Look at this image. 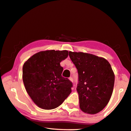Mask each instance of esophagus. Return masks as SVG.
Instances as JSON below:
<instances>
[{
    "mask_svg": "<svg viewBox=\"0 0 131 131\" xmlns=\"http://www.w3.org/2000/svg\"><path fill=\"white\" fill-rule=\"evenodd\" d=\"M69 80L70 81V82H73V78H72V77H70V78H69Z\"/></svg>",
    "mask_w": 131,
    "mask_h": 131,
    "instance_id": "obj_1",
    "label": "esophagus"
}]
</instances>
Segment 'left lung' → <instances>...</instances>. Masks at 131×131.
Wrapping results in <instances>:
<instances>
[{"label":"left lung","mask_w":131,"mask_h":131,"mask_svg":"<svg viewBox=\"0 0 131 131\" xmlns=\"http://www.w3.org/2000/svg\"><path fill=\"white\" fill-rule=\"evenodd\" d=\"M78 69L80 108L95 114L104 108L113 92L115 76L111 65L104 58L84 52H69Z\"/></svg>","instance_id":"1"}]
</instances>
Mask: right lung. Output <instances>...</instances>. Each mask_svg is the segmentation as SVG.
Listing matches in <instances>:
<instances>
[{
	"label": "right lung",
	"instance_id": "right-lung-1",
	"mask_svg": "<svg viewBox=\"0 0 131 131\" xmlns=\"http://www.w3.org/2000/svg\"><path fill=\"white\" fill-rule=\"evenodd\" d=\"M68 56L66 50L41 51L24 63L23 80L25 88L39 108H55L71 93L72 83L62 76L63 69L60 65Z\"/></svg>",
	"mask_w": 131,
	"mask_h": 131
}]
</instances>
